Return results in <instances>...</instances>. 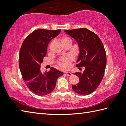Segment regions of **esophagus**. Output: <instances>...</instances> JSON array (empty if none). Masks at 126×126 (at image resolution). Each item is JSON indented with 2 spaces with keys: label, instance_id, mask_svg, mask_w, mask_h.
<instances>
[{
  "label": "esophagus",
  "instance_id": "obj_1",
  "mask_svg": "<svg viewBox=\"0 0 126 126\" xmlns=\"http://www.w3.org/2000/svg\"><path fill=\"white\" fill-rule=\"evenodd\" d=\"M65 74L67 76H70L72 75L71 73L70 72H65Z\"/></svg>",
  "mask_w": 126,
  "mask_h": 126
}]
</instances>
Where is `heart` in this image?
I'll use <instances>...</instances> for the list:
<instances>
[{"label":"heart","mask_w":126,"mask_h":126,"mask_svg":"<svg viewBox=\"0 0 126 126\" xmlns=\"http://www.w3.org/2000/svg\"><path fill=\"white\" fill-rule=\"evenodd\" d=\"M61 42H62V44L68 42H71V40L70 38L68 36H63L61 38ZM74 60V58L71 56H69L66 57H63L60 59L58 61V65L61 68L63 69H68L70 66V64H71V62Z\"/></svg>","instance_id":"1"}]
</instances>
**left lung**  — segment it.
Segmentation results:
<instances>
[{
  "mask_svg": "<svg viewBox=\"0 0 126 126\" xmlns=\"http://www.w3.org/2000/svg\"><path fill=\"white\" fill-rule=\"evenodd\" d=\"M64 31L77 41L79 47L76 66L85 67L83 73H74L79 82L72 85V89L80 95L91 94L100 85L105 74L106 54L103 43L97 35L86 28Z\"/></svg>",
  "mask_w": 126,
  "mask_h": 126,
  "instance_id": "8db88e82",
  "label": "left lung"
}]
</instances>
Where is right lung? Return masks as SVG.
Segmentation results:
<instances>
[{"label":"right lung","mask_w":126,"mask_h":126,"mask_svg":"<svg viewBox=\"0 0 126 126\" xmlns=\"http://www.w3.org/2000/svg\"><path fill=\"white\" fill-rule=\"evenodd\" d=\"M61 31H34L26 37L20 48L19 64L23 80L28 88L37 95L51 93L56 86L57 78L63 75L62 72L53 68L48 72H42L41 70L48 43Z\"/></svg>","instance_id":"obj_1"}]
</instances>
